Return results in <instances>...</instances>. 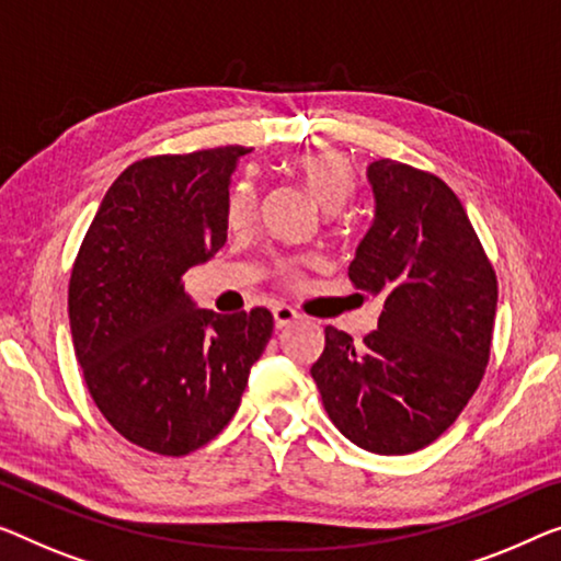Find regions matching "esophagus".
<instances>
[{"label":"esophagus","mask_w":561,"mask_h":561,"mask_svg":"<svg viewBox=\"0 0 561 561\" xmlns=\"http://www.w3.org/2000/svg\"><path fill=\"white\" fill-rule=\"evenodd\" d=\"M272 314H274V324H277V328L282 330V328H287V324H291V322H297L299 320V312L297 309H291V307H287V305H277L272 309Z\"/></svg>","instance_id":"esophagus-1"}]
</instances>
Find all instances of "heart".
Returning a JSON list of instances; mask_svg holds the SVG:
<instances>
[{"instance_id":"heart-1","label":"heart","mask_w":561,"mask_h":561,"mask_svg":"<svg viewBox=\"0 0 561 561\" xmlns=\"http://www.w3.org/2000/svg\"><path fill=\"white\" fill-rule=\"evenodd\" d=\"M289 173L299 179L307 186L309 194L314 196L324 211H340L345 201L353 194L355 175L353 165L337 150H307V153H297L289 158L287 163ZM256 211V191L252 181H241L233 186L227 206V221L231 229L247 227L254 219ZM282 277L295 282L299 277L297 262H282L279 266Z\"/></svg>"}]
</instances>
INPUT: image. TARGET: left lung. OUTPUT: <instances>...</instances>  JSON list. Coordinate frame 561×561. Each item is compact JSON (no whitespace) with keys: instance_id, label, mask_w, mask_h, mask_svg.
Instances as JSON below:
<instances>
[{"instance_id":"left-lung-1","label":"left lung","mask_w":561,"mask_h":561,"mask_svg":"<svg viewBox=\"0 0 561 561\" xmlns=\"http://www.w3.org/2000/svg\"><path fill=\"white\" fill-rule=\"evenodd\" d=\"M367 183L373 219L347 274L382 297L378 330L355 345L324 328L309 373L342 436L403 456L436 440L479 388L499 289L461 201L438 175L380 158Z\"/></svg>"}]
</instances>
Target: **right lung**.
<instances>
[{
  "label": "right lung",
  "instance_id": "right-lung-1",
  "mask_svg": "<svg viewBox=\"0 0 561 561\" xmlns=\"http://www.w3.org/2000/svg\"><path fill=\"white\" fill-rule=\"evenodd\" d=\"M244 146L153 156L125 169L75 259V357L121 436L186 456L219 436L272 337L270 309L196 307L183 274L227 241L231 173Z\"/></svg>",
  "mask_w": 561,
  "mask_h": 561
}]
</instances>
